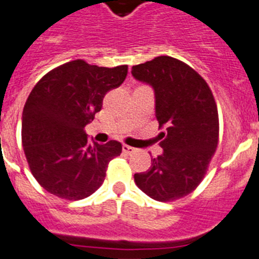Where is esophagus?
<instances>
[{"mask_svg":"<svg viewBox=\"0 0 259 259\" xmlns=\"http://www.w3.org/2000/svg\"><path fill=\"white\" fill-rule=\"evenodd\" d=\"M135 151H137V149H135L134 147L122 146V152H124V153H126V154H133V153H135Z\"/></svg>","mask_w":259,"mask_h":259,"instance_id":"34e87169","label":"esophagus"}]
</instances>
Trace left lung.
I'll return each instance as SVG.
<instances>
[{
  "instance_id": "8db88e82",
  "label": "left lung",
  "mask_w": 259,
  "mask_h": 259,
  "mask_svg": "<svg viewBox=\"0 0 259 259\" xmlns=\"http://www.w3.org/2000/svg\"><path fill=\"white\" fill-rule=\"evenodd\" d=\"M132 75L153 88L162 153L135 184L152 199L170 202L192 193L207 172L219 144V112L206 80L183 61L158 56L135 65Z\"/></svg>"
}]
</instances>
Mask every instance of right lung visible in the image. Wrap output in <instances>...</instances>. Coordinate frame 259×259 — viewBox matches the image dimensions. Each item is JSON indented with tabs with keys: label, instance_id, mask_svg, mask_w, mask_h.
<instances>
[{
	"label": "right lung",
	"instance_id": "add662e5",
	"mask_svg": "<svg viewBox=\"0 0 259 259\" xmlns=\"http://www.w3.org/2000/svg\"><path fill=\"white\" fill-rule=\"evenodd\" d=\"M127 66L100 67L83 60L53 69L29 94L21 118L24 152L35 180L53 195L79 200L102 185L121 143H89L84 127L121 85Z\"/></svg>",
	"mask_w": 259,
	"mask_h": 259
}]
</instances>
